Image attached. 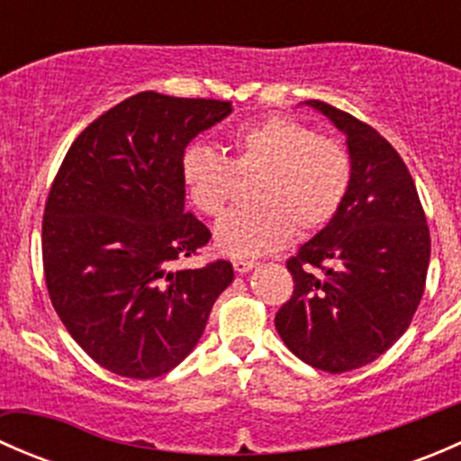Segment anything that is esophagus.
Masks as SVG:
<instances>
[{"instance_id":"obj_1","label":"esophagus","mask_w":461,"mask_h":461,"mask_svg":"<svg viewBox=\"0 0 461 461\" xmlns=\"http://www.w3.org/2000/svg\"><path fill=\"white\" fill-rule=\"evenodd\" d=\"M257 267V263H254V260H249V258H236L234 260V269L239 274H248L249 269H254Z\"/></svg>"}]
</instances>
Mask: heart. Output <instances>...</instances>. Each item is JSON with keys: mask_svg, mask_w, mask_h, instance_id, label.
Here are the masks:
<instances>
[{"mask_svg": "<svg viewBox=\"0 0 461 461\" xmlns=\"http://www.w3.org/2000/svg\"><path fill=\"white\" fill-rule=\"evenodd\" d=\"M231 156L203 142L180 153V180L189 203L218 216L231 201L236 178L257 176L249 187L254 207L227 213L213 243L227 257L257 258L308 234L334 218L352 183V160L341 142L314 136L285 115H269L231 133Z\"/></svg>", "mask_w": 461, "mask_h": 461, "instance_id": "heart-1", "label": "heart"}]
</instances>
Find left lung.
Segmentation results:
<instances>
[{
  "label": "left lung",
  "instance_id": "1",
  "mask_svg": "<svg viewBox=\"0 0 461 461\" xmlns=\"http://www.w3.org/2000/svg\"><path fill=\"white\" fill-rule=\"evenodd\" d=\"M346 136L352 183L332 221L287 260L283 343L312 368L348 373L384 355L411 325L426 285L430 234L402 156L373 127L308 100Z\"/></svg>",
  "mask_w": 461,
  "mask_h": 461
}]
</instances>
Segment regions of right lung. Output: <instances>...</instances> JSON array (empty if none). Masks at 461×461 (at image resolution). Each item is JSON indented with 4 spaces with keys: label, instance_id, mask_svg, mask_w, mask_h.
<instances>
[{
    "label": "right lung",
    "instance_id": "add662e5",
    "mask_svg": "<svg viewBox=\"0 0 461 461\" xmlns=\"http://www.w3.org/2000/svg\"><path fill=\"white\" fill-rule=\"evenodd\" d=\"M231 102L142 91L76 138L41 222L46 287L68 334L129 379L174 370L234 281L230 260L176 269L212 234L185 212L180 153Z\"/></svg>",
    "mask_w": 461,
    "mask_h": 461
}]
</instances>
